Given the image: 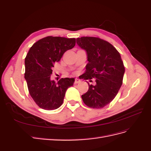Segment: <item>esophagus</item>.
I'll return each mask as SVG.
<instances>
[{
    "label": "esophagus",
    "mask_w": 151,
    "mask_h": 151,
    "mask_svg": "<svg viewBox=\"0 0 151 151\" xmlns=\"http://www.w3.org/2000/svg\"><path fill=\"white\" fill-rule=\"evenodd\" d=\"M81 82V81L79 80V79H75V81H74V84H78V83H79Z\"/></svg>",
    "instance_id": "1"
}]
</instances>
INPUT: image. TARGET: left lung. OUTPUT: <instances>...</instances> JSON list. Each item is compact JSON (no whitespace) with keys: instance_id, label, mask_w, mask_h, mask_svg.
Here are the masks:
<instances>
[{"instance_id":"8db88e82","label":"left lung","mask_w":151,"mask_h":151,"mask_svg":"<svg viewBox=\"0 0 151 151\" xmlns=\"http://www.w3.org/2000/svg\"><path fill=\"white\" fill-rule=\"evenodd\" d=\"M76 40L88 56L83 77L94 78L96 83L94 86L88 83L89 89L82 99L88 107L103 108L115 98L123 83L125 67L120 54L111 43L99 38L84 36Z\"/></svg>"}]
</instances>
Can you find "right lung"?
<instances>
[{"label":"right lung","mask_w":151,"mask_h":151,"mask_svg":"<svg viewBox=\"0 0 151 151\" xmlns=\"http://www.w3.org/2000/svg\"><path fill=\"white\" fill-rule=\"evenodd\" d=\"M76 45L75 38L47 36L32 46L25 58V74L29 94L38 106L53 110L63 103L67 89L72 86L74 78H62L56 83L51 81L55 62Z\"/></svg>","instance_id":"1"}]
</instances>
